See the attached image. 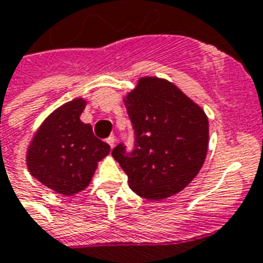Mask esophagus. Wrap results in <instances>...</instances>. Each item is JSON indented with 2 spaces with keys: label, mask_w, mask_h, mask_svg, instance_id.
I'll return each mask as SVG.
<instances>
[{
  "label": "esophagus",
  "mask_w": 263,
  "mask_h": 263,
  "mask_svg": "<svg viewBox=\"0 0 263 263\" xmlns=\"http://www.w3.org/2000/svg\"><path fill=\"white\" fill-rule=\"evenodd\" d=\"M105 141H107V144H108L111 148H114V145H115V136H109Z\"/></svg>",
  "instance_id": "34e87169"
}]
</instances>
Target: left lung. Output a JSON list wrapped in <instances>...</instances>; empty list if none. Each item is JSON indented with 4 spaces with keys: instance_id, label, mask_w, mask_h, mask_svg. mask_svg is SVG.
Instances as JSON below:
<instances>
[{
    "instance_id": "obj_1",
    "label": "left lung",
    "mask_w": 263,
    "mask_h": 263,
    "mask_svg": "<svg viewBox=\"0 0 263 263\" xmlns=\"http://www.w3.org/2000/svg\"><path fill=\"white\" fill-rule=\"evenodd\" d=\"M125 105L134 130V148L112 149L129 186L148 200L170 197L192 182L209 148V119L174 83L142 77Z\"/></svg>"
}]
</instances>
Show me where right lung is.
<instances>
[{
	"instance_id": "right-lung-1",
	"label": "right lung",
	"mask_w": 263,
	"mask_h": 263,
	"mask_svg": "<svg viewBox=\"0 0 263 263\" xmlns=\"http://www.w3.org/2000/svg\"><path fill=\"white\" fill-rule=\"evenodd\" d=\"M85 107L86 100L78 97L54 109L34 134L26 156L30 174L66 196L90 184L97 163L111 149L79 119Z\"/></svg>"
}]
</instances>
